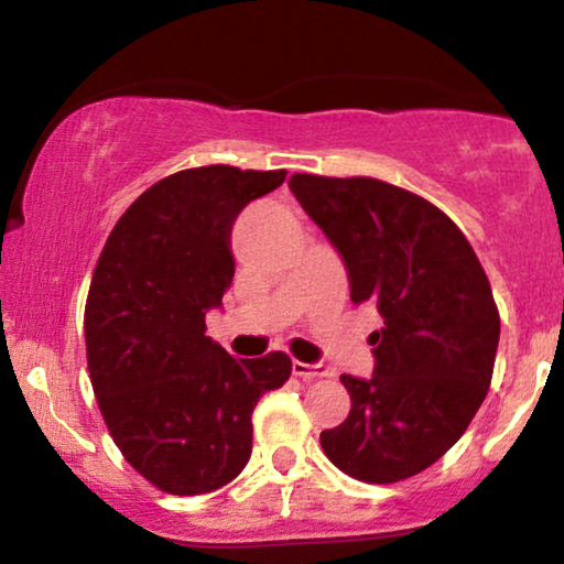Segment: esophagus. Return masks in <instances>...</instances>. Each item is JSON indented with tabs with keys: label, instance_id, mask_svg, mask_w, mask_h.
<instances>
[{
	"label": "esophagus",
	"instance_id": "obj_1",
	"mask_svg": "<svg viewBox=\"0 0 564 564\" xmlns=\"http://www.w3.org/2000/svg\"><path fill=\"white\" fill-rule=\"evenodd\" d=\"M291 372L310 382V380H323V377L330 375V369L323 367V365H306V361L294 359V365H291Z\"/></svg>",
	"mask_w": 564,
	"mask_h": 564
}]
</instances>
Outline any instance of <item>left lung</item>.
Instances as JSON below:
<instances>
[{"label": "left lung", "mask_w": 564, "mask_h": 564, "mask_svg": "<svg viewBox=\"0 0 564 564\" xmlns=\"http://www.w3.org/2000/svg\"><path fill=\"white\" fill-rule=\"evenodd\" d=\"M346 262L351 302L377 304L372 380L344 375L351 411L319 434L333 466L367 484L422 474L487 398L500 312L474 247L430 199L372 176L289 180Z\"/></svg>", "instance_id": "1"}]
</instances>
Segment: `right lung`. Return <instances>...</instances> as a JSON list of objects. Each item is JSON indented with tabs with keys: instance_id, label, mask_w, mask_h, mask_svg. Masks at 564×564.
Returning a JSON list of instances; mask_svg holds the SVG:
<instances>
[{
	"instance_id": "right-lung-1",
	"label": "right lung",
	"mask_w": 564,
	"mask_h": 564,
	"mask_svg": "<svg viewBox=\"0 0 564 564\" xmlns=\"http://www.w3.org/2000/svg\"><path fill=\"white\" fill-rule=\"evenodd\" d=\"M286 171L226 163L155 182L117 220L85 302L93 393L124 460L166 495H205L252 455V411L291 375L270 351L234 359L205 335L231 286V226Z\"/></svg>"
}]
</instances>
